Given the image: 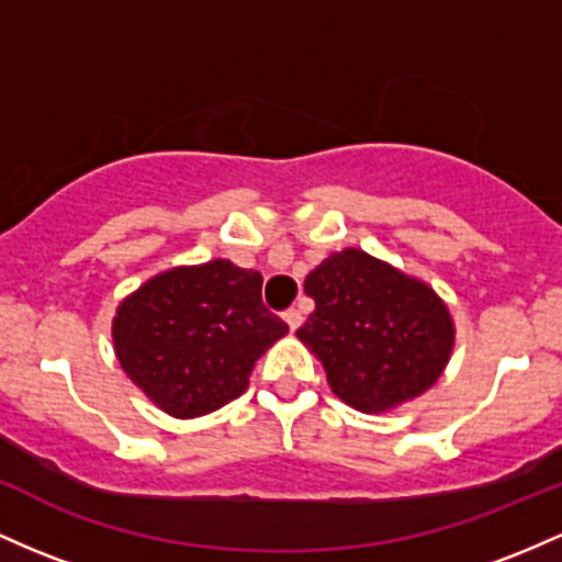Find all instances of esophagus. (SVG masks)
<instances>
[{"label": "esophagus", "mask_w": 562, "mask_h": 562, "mask_svg": "<svg viewBox=\"0 0 562 562\" xmlns=\"http://www.w3.org/2000/svg\"><path fill=\"white\" fill-rule=\"evenodd\" d=\"M285 323H288V328H291V330H299L301 323H304V314H301L299 310H288L285 312Z\"/></svg>", "instance_id": "34e87169"}]
</instances>
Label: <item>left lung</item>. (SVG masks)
<instances>
[{"mask_svg":"<svg viewBox=\"0 0 562 562\" xmlns=\"http://www.w3.org/2000/svg\"><path fill=\"white\" fill-rule=\"evenodd\" d=\"M314 312L295 330L330 392L362 413L424 394L453 355L456 325L431 285L366 250L330 252L304 280Z\"/></svg>","mask_w":562,"mask_h":562,"instance_id":"1","label":"left lung"}]
</instances>
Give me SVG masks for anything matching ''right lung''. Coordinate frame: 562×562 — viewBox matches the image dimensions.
I'll return each mask as SVG.
<instances>
[{"mask_svg": "<svg viewBox=\"0 0 562 562\" xmlns=\"http://www.w3.org/2000/svg\"><path fill=\"white\" fill-rule=\"evenodd\" d=\"M261 271L226 258L172 267L122 299L111 341L122 371L172 418L224 408L288 333L261 301Z\"/></svg>", "mask_w": 562, "mask_h": 562, "instance_id": "add662e5", "label": "right lung"}]
</instances>
